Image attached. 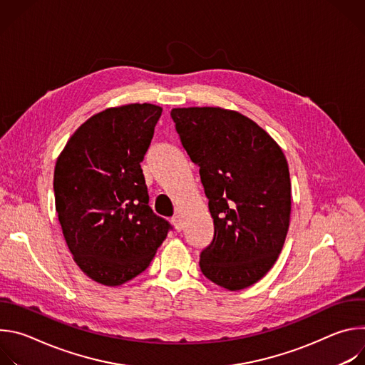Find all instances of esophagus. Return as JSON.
I'll return each mask as SVG.
<instances>
[{"instance_id": "1", "label": "esophagus", "mask_w": 365, "mask_h": 365, "mask_svg": "<svg viewBox=\"0 0 365 365\" xmlns=\"http://www.w3.org/2000/svg\"><path fill=\"white\" fill-rule=\"evenodd\" d=\"M172 222H173V227H175L176 231H182L183 230V220H182L180 215H175L172 218Z\"/></svg>"}]
</instances>
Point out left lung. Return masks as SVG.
Masks as SVG:
<instances>
[{
  "label": "left lung",
  "instance_id": "1",
  "mask_svg": "<svg viewBox=\"0 0 365 365\" xmlns=\"http://www.w3.org/2000/svg\"><path fill=\"white\" fill-rule=\"evenodd\" d=\"M180 143L199 166L210 199L214 240L200 252V270L212 283L237 292L277 262L292 212L287 160L273 137L234 110L173 108Z\"/></svg>",
  "mask_w": 365,
  "mask_h": 365
}]
</instances>
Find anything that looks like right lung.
Wrapping results in <instances>:
<instances>
[{"mask_svg": "<svg viewBox=\"0 0 365 365\" xmlns=\"http://www.w3.org/2000/svg\"><path fill=\"white\" fill-rule=\"evenodd\" d=\"M163 108L124 103L96 113L68 140L53 176L56 211L78 267L103 286L143 273L168 237L140 163Z\"/></svg>", "mask_w": 365, "mask_h": 365, "instance_id": "right-lung-1", "label": "right lung"}]
</instances>
